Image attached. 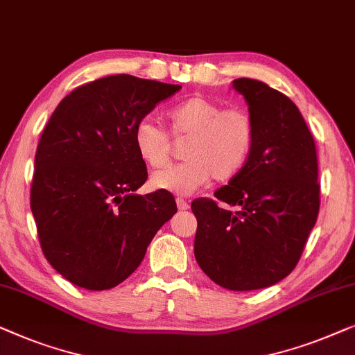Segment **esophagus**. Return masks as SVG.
<instances>
[{"instance_id":"1","label":"esophagus","mask_w":355,"mask_h":355,"mask_svg":"<svg viewBox=\"0 0 355 355\" xmlns=\"http://www.w3.org/2000/svg\"><path fill=\"white\" fill-rule=\"evenodd\" d=\"M177 207H178V211H188L189 204H188L187 201H184V199L177 198Z\"/></svg>"}]
</instances>
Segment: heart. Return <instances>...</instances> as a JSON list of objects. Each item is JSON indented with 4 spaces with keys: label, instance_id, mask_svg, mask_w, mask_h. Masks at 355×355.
I'll return each instance as SVG.
<instances>
[{
    "label": "heart",
    "instance_id": "b5f03b06",
    "mask_svg": "<svg viewBox=\"0 0 355 355\" xmlns=\"http://www.w3.org/2000/svg\"><path fill=\"white\" fill-rule=\"evenodd\" d=\"M175 138H187L182 149L184 162L151 175V184L177 196H188L212 178L228 182L246 167L256 144V123L243 107L223 109L220 103L193 94L166 114ZM138 157L153 168L164 167L171 157V144L164 130L141 121L133 130Z\"/></svg>",
    "mask_w": 355,
    "mask_h": 355
}]
</instances>
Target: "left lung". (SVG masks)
<instances>
[{
    "mask_svg": "<svg viewBox=\"0 0 355 355\" xmlns=\"http://www.w3.org/2000/svg\"><path fill=\"white\" fill-rule=\"evenodd\" d=\"M256 123L246 167L216 191L218 201L196 199L194 257L202 272L232 291L282 282L294 270L317 222L320 184L315 143L288 96L252 78L233 80Z\"/></svg>",
    "mask_w": 355,
    "mask_h": 355,
    "instance_id": "left-lung-1",
    "label": "left lung"
}]
</instances>
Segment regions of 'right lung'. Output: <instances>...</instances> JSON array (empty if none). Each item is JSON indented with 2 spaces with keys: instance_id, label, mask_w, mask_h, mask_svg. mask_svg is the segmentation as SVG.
<instances>
[{
  "instance_id": "obj_1",
  "label": "right lung",
  "mask_w": 355,
  "mask_h": 355,
  "mask_svg": "<svg viewBox=\"0 0 355 355\" xmlns=\"http://www.w3.org/2000/svg\"><path fill=\"white\" fill-rule=\"evenodd\" d=\"M180 88L127 73L94 80L67 94L44 127L30 207L44 257L77 286L122 283L177 212L168 191L137 194L148 172L133 130Z\"/></svg>"
}]
</instances>
